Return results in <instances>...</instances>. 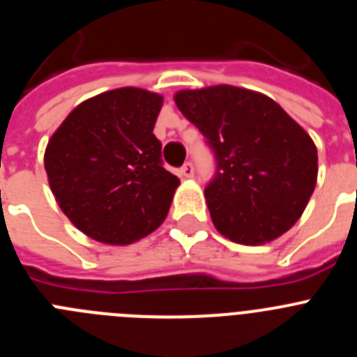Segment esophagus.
<instances>
[{"label":"esophagus","instance_id":"esophagus-1","mask_svg":"<svg viewBox=\"0 0 357 357\" xmlns=\"http://www.w3.org/2000/svg\"><path fill=\"white\" fill-rule=\"evenodd\" d=\"M195 175V168L193 164L191 162H185L184 166L181 168V176H184V178H191V176Z\"/></svg>","mask_w":357,"mask_h":357}]
</instances>
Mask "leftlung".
<instances>
[{
    "label": "left lung",
    "instance_id": "obj_1",
    "mask_svg": "<svg viewBox=\"0 0 357 357\" xmlns=\"http://www.w3.org/2000/svg\"><path fill=\"white\" fill-rule=\"evenodd\" d=\"M173 100L214 150L206 200L218 232L241 245L288 232L317 185L318 153L307 132L272 98L234 85L184 89Z\"/></svg>",
    "mask_w": 357,
    "mask_h": 357
}]
</instances>
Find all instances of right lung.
I'll return each mask as SVG.
<instances>
[{"label": "right lung", "mask_w": 357, "mask_h": 357, "mask_svg": "<svg viewBox=\"0 0 357 357\" xmlns=\"http://www.w3.org/2000/svg\"><path fill=\"white\" fill-rule=\"evenodd\" d=\"M164 98L121 87L69 112L44 151L55 200L69 222L105 245L146 238L168 216L181 181L162 168L153 135Z\"/></svg>", "instance_id": "1"}]
</instances>
